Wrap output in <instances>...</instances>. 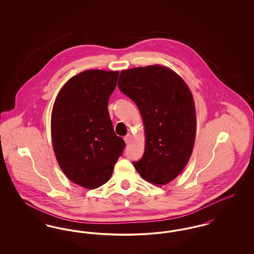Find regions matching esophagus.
<instances>
[{"label": "esophagus", "instance_id": "1", "mask_svg": "<svg viewBox=\"0 0 254 254\" xmlns=\"http://www.w3.org/2000/svg\"><path fill=\"white\" fill-rule=\"evenodd\" d=\"M124 140H125V142H126V144H130L131 143V141H132V136H131V134H127L125 137H124Z\"/></svg>", "mask_w": 254, "mask_h": 254}]
</instances>
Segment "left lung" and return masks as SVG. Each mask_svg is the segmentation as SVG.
I'll return each mask as SVG.
<instances>
[{
	"label": "left lung",
	"mask_w": 254,
	"mask_h": 254,
	"mask_svg": "<svg viewBox=\"0 0 254 254\" xmlns=\"http://www.w3.org/2000/svg\"><path fill=\"white\" fill-rule=\"evenodd\" d=\"M118 87L136 104L145 126V152L134 168L145 181L168 184L181 173L193 149L196 116L190 88L161 65L123 70Z\"/></svg>",
	"instance_id": "8db88e82"
}]
</instances>
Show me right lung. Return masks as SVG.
<instances>
[{
  "mask_svg": "<svg viewBox=\"0 0 254 254\" xmlns=\"http://www.w3.org/2000/svg\"><path fill=\"white\" fill-rule=\"evenodd\" d=\"M118 71L85 70L61 89L51 115L55 156L63 172L85 189L109 181L126 143L117 136L109 117V97Z\"/></svg>",
  "mask_w": 254,
  "mask_h": 254,
  "instance_id": "right-lung-1",
  "label": "right lung"
}]
</instances>
